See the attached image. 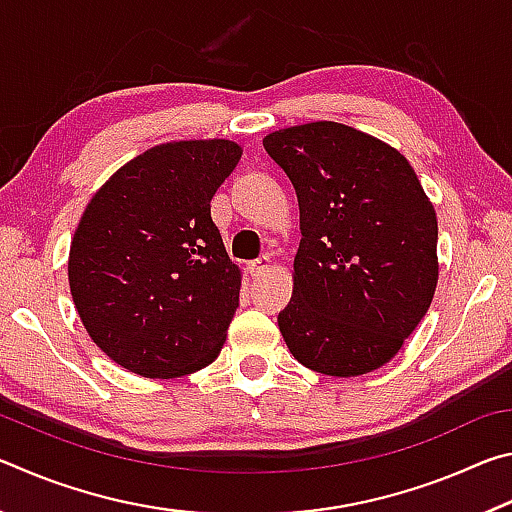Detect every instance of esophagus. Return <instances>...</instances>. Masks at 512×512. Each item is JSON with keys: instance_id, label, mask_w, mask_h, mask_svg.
I'll use <instances>...</instances> for the list:
<instances>
[{"instance_id": "esophagus-1", "label": "esophagus", "mask_w": 512, "mask_h": 512, "mask_svg": "<svg viewBox=\"0 0 512 512\" xmlns=\"http://www.w3.org/2000/svg\"><path fill=\"white\" fill-rule=\"evenodd\" d=\"M268 268H271V257H266V255L253 259V262H248V271H250V275H253V277L264 275Z\"/></svg>"}]
</instances>
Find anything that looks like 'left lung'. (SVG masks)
Returning <instances> with one entry per match:
<instances>
[{
    "instance_id": "left-lung-1",
    "label": "left lung",
    "mask_w": 512,
    "mask_h": 512,
    "mask_svg": "<svg viewBox=\"0 0 512 512\" xmlns=\"http://www.w3.org/2000/svg\"><path fill=\"white\" fill-rule=\"evenodd\" d=\"M300 207L293 296L277 316L302 366L366 375L391 361L438 284V221L418 176L391 144L336 121L264 137Z\"/></svg>"
}]
</instances>
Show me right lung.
I'll return each mask as SVG.
<instances>
[{
  "label": "right lung",
  "instance_id": "add662e5",
  "mask_svg": "<svg viewBox=\"0 0 512 512\" xmlns=\"http://www.w3.org/2000/svg\"><path fill=\"white\" fill-rule=\"evenodd\" d=\"M239 158L230 140L158 144L85 207L69 246V291L90 339L117 366L173 379L219 357L241 271L210 203Z\"/></svg>",
  "mask_w": 512,
  "mask_h": 512
}]
</instances>
